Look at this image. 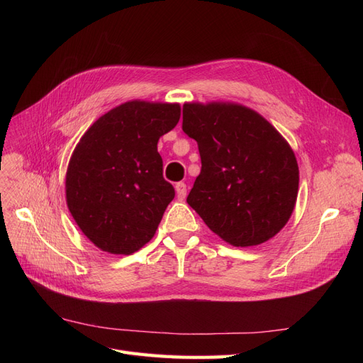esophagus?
<instances>
[{"label": "esophagus", "instance_id": "1", "mask_svg": "<svg viewBox=\"0 0 363 363\" xmlns=\"http://www.w3.org/2000/svg\"><path fill=\"white\" fill-rule=\"evenodd\" d=\"M175 192H177L179 200H184L186 199V194H188V188H186V183L179 182L175 184Z\"/></svg>", "mask_w": 363, "mask_h": 363}]
</instances>
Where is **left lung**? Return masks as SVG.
I'll list each match as a JSON object with an SVG mask.
<instances>
[{
	"mask_svg": "<svg viewBox=\"0 0 363 363\" xmlns=\"http://www.w3.org/2000/svg\"><path fill=\"white\" fill-rule=\"evenodd\" d=\"M183 131L199 144L201 172L188 204L235 247L267 242L288 223L298 164L265 118L238 104H184Z\"/></svg>",
	"mask_w": 363,
	"mask_h": 363,
	"instance_id": "8db88e82",
	"label": "left lung"
}]
</instances>
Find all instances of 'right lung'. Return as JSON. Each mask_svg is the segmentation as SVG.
<instances>
[{"label": "right lung", "mask_w": 363, "mask_h": 363, "mask_svg": "<svg viewBox=\"0 0 363 363\" xmlns=\"http://www.w3.org/2000/svg\"><path fill=\"white\" fill-rule=\"evenodd\" d=\"M179 119V104L124 103L95 121L75 147L67 201L100 250L131 255L155 236L175 195L163 179L157 142Z\"/></svg>", "instance_id": "obj_1"}]
</instances>
